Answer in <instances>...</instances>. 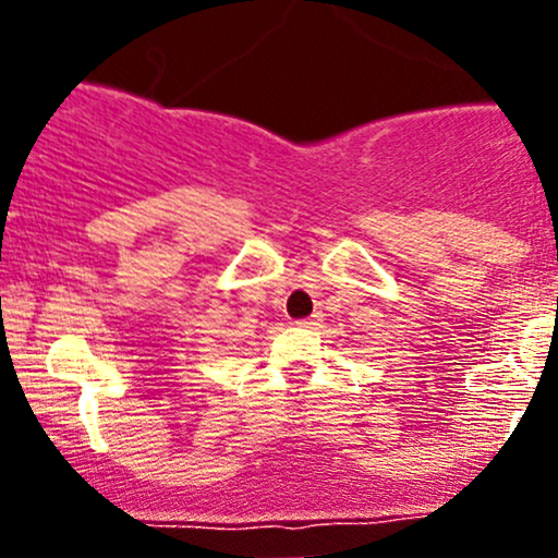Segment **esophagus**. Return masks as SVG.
<instances>
[{"mask_svg": "<svg viewBox=\"0 0 558 558\" xmlns=\"http://www.w3.org/2000/svg\"><path fill=\"white\" fill-rule=\"evenodd\" d=\"M323 323V315H312V317H306V319H299V328H317V325Z\"/></svg>", "mask_w": 558, "mask_h": 558, "instance_id": "34e87169", "label": "esophagus"}]
</instances>
